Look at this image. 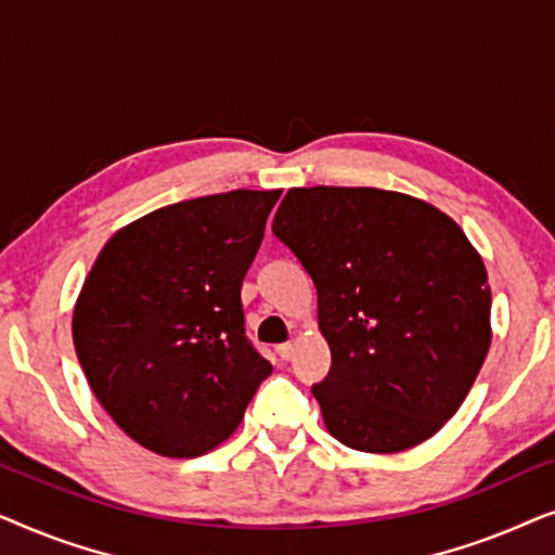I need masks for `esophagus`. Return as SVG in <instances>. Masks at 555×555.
Returning <instances> with one entry per match:
<instances>
[{
    "label": "esophagus",
    "instance_id": "1",
    "mask_svg": "<svg viewBox=\"0 0 555 555\" xmlns=\"http://www.w3.org/2000/svg\"><path fill=\"white\" fill-rule=\"evenodd\" d=\"M275 351H278V356H280V359H283V361H291L293 356H295V344H280V346L275 348Z\"/></svg>",
    "mask_w": 555,
    "mask_h": 555
}]
</instances>
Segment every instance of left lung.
<instances>
[{
  "label": "left lung",
  "instance_id": "left-lung-1",
  "mask_svg": "<svg viewBox=\"0 0 555 555\" xmlns=\"http://www.w3.org/2000/svg\"><path fill=\"white\" fill-rule=\"evenodd\" d=\"M272 234L318 293L331 371L325 427L361 452H401L457 412L490 348V285L437 207L371 186L291 189Z\"/></svg>",
  "mask_w": 555,
  "mask_h": 555
}]
</instances>
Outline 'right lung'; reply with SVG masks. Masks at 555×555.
<instances>
[{
  "instance_id": "obj_1",
  "label": "right lung",
  "mask_w": 555,
  "mask_h": 555,
  "mask_svg": "<svg viewBox=\"0 0 555 555\" xmlns=\"http://www.w3.org/2000/svg\"><path fill=\"white\" fill-rule=\"evenodd\" d=\"M280 194L234 189L151 211L113 234L86 278L78 361L111 420L146 450H215L272 374L245 336L240 293Z\"/></svg>"
}]
</instances>
